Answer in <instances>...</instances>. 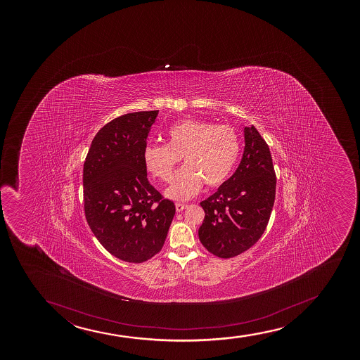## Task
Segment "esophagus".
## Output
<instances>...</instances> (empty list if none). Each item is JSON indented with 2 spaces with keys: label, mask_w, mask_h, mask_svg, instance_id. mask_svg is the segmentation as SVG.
<instances>
[{
  "label": "esophagus",
  "mask_w": 360,
  "mask_h": 360,
  "mask_svg": "<svg viewBox=\"0 0 360 360\" xmlns=\"http://www.w3.org/2000/svg\"><path fill=\"white\" fill-rule=\"evenodd\" d=\"M175 207H176V211L178 212H181L182 210H185L187 207V204H184V202H176L175 204Z\"/></svg>",
  "instance_id": "esophagus-1"
}]
</instances>
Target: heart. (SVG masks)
I'll return each instance as SVG.
<instances>
[{
  "label": "heart",
  "instance_id": "obj_1",
  "mask_svg": "<svg viewBox=\"0 0 360 360\" xmlns=\"http://www.w3.org/2000/svg\"><path fill=\"white\" fill-rule=\"evenodd\" d=\"M167 141L168 144L146 145L143 158L155 178L168 182L182 158L185 165L165 191V195L175 200L197 195L202 182L207 187L222 185L239 158V136L228 124L181 121L168 129Z\"/></svg>",
  "mask_w": 360,
  "mask_h": 360
}]
</instances>
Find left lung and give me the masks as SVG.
Instances as JSON below:
<instances>
[{
  "label": "left lung",
  "instance_id": "obj_1",
  "mask_svg": "<svg viewBox=\"0 0 360 360\" xmlns=\"http://www.w3.org/2000/svg\"><path fill=\"white\" fill-rule=\"evenodd\" d=\"M245 149L236 173L200 202L202 246L219 258L248 251L259 240L271 215L276 175L269 146L255 126L245 127Z\"/></svg>",
  "mask_w": 360,
  "mask_h": 360
}]
</instances>
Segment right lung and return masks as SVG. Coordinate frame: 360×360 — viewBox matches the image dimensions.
<instances>
[{
  "instance_id": "obj_1",
  "label": "right lung",
  "mask_w": 360,
  "mask_h": 360,
  "mask_svg": "<svg viewBox=\"0 0 360 360\" xmlns=\"http://www.w3.org/2000/svg\"><path fill=\"white\" fill-rule=\"evenodd\" d=\"M158 110L119 116L96 134L84 162V210L108 252L143 263L163 248L175 205L150 184L143 153Z\"/></svg>"
}]
</instances>
